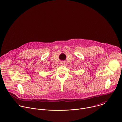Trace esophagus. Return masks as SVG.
<instances>
[{"instance_id": "esophagus-1", "label": "esophagus", "mask_w": 122, "mask_h": 122, "mask_svg": "<svg viewBox=\"0 0 122 122\" xmlns=\"http://www.w3.org/2000/svg\"><path fill=\"white\" fill-rule=\"evenodd\" d=\"M60 65H61V66H64L65 65V63L64 62H63V61H62V62H61L60 63Z\"/></svg>"}]
</instances>
